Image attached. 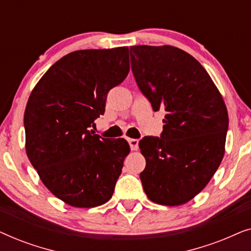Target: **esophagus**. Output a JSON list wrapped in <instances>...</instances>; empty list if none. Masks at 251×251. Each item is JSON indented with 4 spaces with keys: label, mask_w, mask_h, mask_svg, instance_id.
I'll use <instances>...</instances> for the list:
<instances>
[{
    "label": "esophagus",
    "mask_w": 251,
    "mask_h": 251,
    "mask_svg": "<svg viewBox=\"0 0 251 251\" xmlns=\"http://www.w3.org/2000/svg\"><path fill=\"white\" fill-rule=\"evenodd\" d=\"M128 143L130 145V149L131 151H137L138 150V139H133V138H129L128 139Z\"/></svg>",
    "instance_id": "1"
}]
</instances>
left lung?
I'll list each match as a JSON object with an SVG mask.
<instances>
[{
  "instance_id": "obj_1",
  "label": "left lung",
  "mask_w": 251,
  "mask_h": 251,
  "mask_svg": "<svg viewBox=\"0 0 251 251\" xmlns=\"http://www.w3.org/2000/svg\"><path fill=\"white\" fill-rule=\"evenodd\" d=\"M131 70L154 111L164 109L161 137L139 142L140 173L151 201L180 205L210 181L225 153L227 108L203 66L173 46L130 47Z\"/></svg>"
}]
</instances>
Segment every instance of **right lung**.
I'll list each match as a JSON object with an SVG mask.
<instances>
[{"instance_id":"obj_1","label":"right lung","mask_w":251,"mask_h":251,"mask_svg":"<svg viewBox=\"0 0 251 251\" xmlns=\"http://www.w3.org/2000/svg\"><path fill=\"white\" fill-rule=\"evenodd\" d=\"M129 70L128 47L77 50L56 61L30 92L26 154L44 186L72 207L94 208L112 198L130 146L90 128Z\"/></svg>"}]
</instances>
